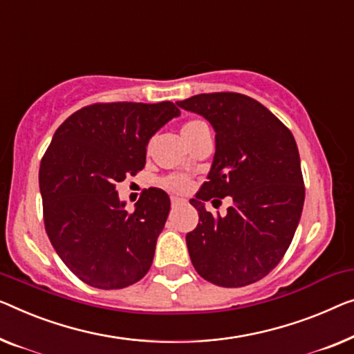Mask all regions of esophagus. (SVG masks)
Listing matches in <instances>:
<instances>
[{
    "instance_id": "34e87169",
    "label": "esophagus",
    "mask_w": 354,
    "mask_h": 354,
    "mask_svg": "<svg viewBox=\"0 0 354 354\" xmlns=\"http://www.w3.org/2000/svg\"><path fill=\"white\" fill-rule=\"evenodd\" d=\"M184 202L183 198L179 197H171V207H178V205H181Z\"/></svg>"
}]
</instances>
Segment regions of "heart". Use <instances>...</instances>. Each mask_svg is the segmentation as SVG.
<instances>
[{"instance_id": "1", "label": "heart", "mask_w": 354, "mask_h": 354, "mask_svg": "<svg viewBox=\"0 0 354 354\" xmlns=\"http://www.w3.org/2000/svg\"><path fill=\"white\" fill-rule=\"evenodd\" d=\"M207 129L208 127L203 120L189 119L187 122H184L181 127V135L184 140L189 141L191 138H194L195 135L200 133V131ZM162 186L175 192H184L187 191L189 186H191V179H189L186 175H168L162 179Z\"/></svg>"}]
</instances>
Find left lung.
Wrapping results in <instances>:
<instances>
[{
  "label": "left lung",
  "mask_w": 354,
  "mask_h": 354,
  "mask_svg": "<svg viewBox=\"0 0 354 354\" xmlns=\"http://www.w3.org/2000/svg\"><path fill=\"white\" fill-rule=\"evenodd\" d=\"M216 130L213 165L191 200L198 224L186 235L192 266L223 288H241L268 275L283 259L302 214L305 186L291 130L257 100L236 92L200 93L178 102ZM234 200L222 218L208 199Z\"/></svg>",
  "instance_id": "8db88e82"
}]
</instances>
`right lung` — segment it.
<instances>
[{
  "label": "right lung",
  "mask_w": 354,
  "mask_h": 354,
  "mask_svg": "<svg viewBox=\"0 0 354 354\" xmlns=\"http://www.w3.org/2000/svg\"><path fill=\"white\" fill-rule=\"evenodd\" d=\"M179 113L171 102L88 104L57 129L42 156L47 236L88 286L122 289L151 268L170 197L162 189H145L129 213L115 184L143 170L149 138Z\"/></svg>",
  "instance_id": "add662e5"
}]
</instances>
